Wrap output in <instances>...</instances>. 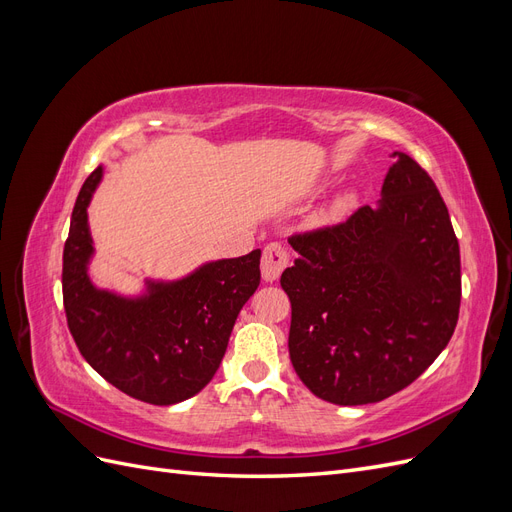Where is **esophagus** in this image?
<instances>
[{
    "mask_svg": "<svg viewBox=\"0 0 512 512\" xmlns=\"http://www.w3.org/2000/svg\"><path fill=\"white\" fill-rule=\"evenodd\" d=\"M288 267V252L282 243H269L262 252L260 260V271H262V280L265 282H275L277 277L282 275V271Z\"/></svg>",
    "mask_w": 512,
    "mask_h": 512,
    "instance_id": "esophagus-1",
    "label": "esophagus"
}]
</instances>
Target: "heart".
Listing matches in <instances>:
<instances>
[{
    "label": "heart",
    "instance_id": "heart-1",
    "mask_svg": "<svg viewBox=\"0 0 512 512\" xmlns=\"http://www.w3.org/2000/svg\"><path fill=\"white\" fill-rule=\"evenodd\" d=\"M352 203H354V196H352V194L339 196V198L335 200V203L331 205V209H329V213H327V218H339V215H342Z\"/></svg>",
    "mask_w": 512,
    "mask_h": 512
}]
</instances>
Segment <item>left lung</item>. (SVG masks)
<instances>
[{
    "label": "left lung",
    "mask_w": 512,
    "mask_h": 512,
    "mask_svg": "<svg viewBox=\"0 0 512 512\" xmlns=\"http://www.w3.org/2000/svg\"><path fill=\"white\" fill-rule=\"evenodd\" d=\"M376 207L290 237L282 273L297 376L337 406L376 404L412 384L451 339L461 301L459 243L444 200L393 153Z\"/></svg>",
    "instance_id": "8db88e82"
}]
</instances>
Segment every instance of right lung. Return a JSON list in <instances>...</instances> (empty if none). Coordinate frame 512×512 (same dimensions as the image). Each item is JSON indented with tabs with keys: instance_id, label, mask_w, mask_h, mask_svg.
Segmentation results:
<instances>
[{
	"instance_id": "add662e5",
	"label": "right lung",
	"mask_w": 512,
	"mask_h": 512,
	"mask_svg": "<svg viewBox=\"0 0 512 512\" xmlns=\"http://www.w3.org/2000/svg\"><path fill=\"white\" fill-rule=\"evenodd\" d=\"M87 177L64 247V307L85 361L126 395L173 406L200 393L218 371L241 307L260 284V250L209 260L179 280H145L121 294L91 280L96 247L87 207L102 181Z\"/></svg>"
}]
</instances>
